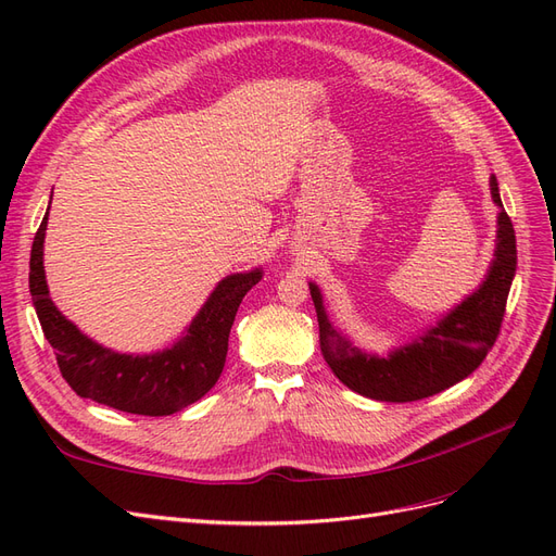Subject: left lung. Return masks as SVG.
Instances as JSON below:
<instances>
[{
  "label": "left lung",
  "mask_w": 556,
  "mask_h": 556,
  "mask_svg": "<svg viewBox=\"0 0 556 556\" xmlns=\"http://www.w3.org/2000/svg\"><path fill=\"white\" fill-rule=\"evenodd\" d=\"M492 197L498 204L496 260L480 290L443 317L439 327L422 339L401 348L387 357L364 355L331 327L323 296L311 285V296L319 325V350L333 376L352 392L378 401H419L439 394L470 376L494 348L503 315H506L508 292L517 266V241L513 220L501 204L498 182L490 180Z\"/></svg>",
  "instance_id": "left-lung-1"
}]
</instances>
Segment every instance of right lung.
I'll return each instance as SVG.
<instances>
[{
    "mask_svg": "<svg viewBox=\"0 0 556 556\" xmlns=\"http://www.w3.org/2000/svg\"><path fill=\"white\" fill-rule=\"evenodd\" d=\"M53 199V197H50ZM46 220L37 229L29 257V292L62 378L72 390L115 410L162 417L199 401L223 374L233 317L262 271L227 276L199 311L188 336L157 355H117L83 336L48 296L43 274Z\"/></svg>",
    "mask_w": 556,
    "mask_h": 556,
    "instance_id": "right-lung-1",
    "label": "right lung"
}]
</instances>
